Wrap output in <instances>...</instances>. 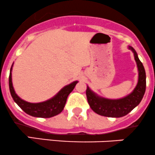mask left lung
I'll use <instances>...</instances> for the list:
<instances>
[{
	"mask_svg": "<svg viewBox=\"0 0 155 155\" xmlns=\"http://www.w3.org/2000/svg\"><path fill=\"white\" fill-rule=\"evenodd\" d=\"M129 48L134 53L135 60L139 70V81L133 92L124 98L111 100L99 97L93 92L88 86L86 89V96L88 104L93 111L99 115L107 117H121L133 110L142 101L146 88V75L143 64L138 58L137 53L131 46Z\"/></svg>",
	"mask_w": 155,
	"mask_h": 155,
	"instance_id": "left-lung-1",
	"label": "left lung"
}]
</instances>
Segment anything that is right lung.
<instances>
[{
	"mask_svg": "<svg viewBox=\"0 0 155 155\" xmlns=\"http://www.w3.org/2000/svg\"><path fill=\"white\" fill-rule=\"evenodd\" d=\"M12 67L10 68V76H9V87H10V91L12 97L24 112L35 117H52L54 116L58 115L60 113L62 112L67 102V97L70 93L73 91L78 82V81H75L70 83V85H66L54 97L46 101L40 102V103H29L21 99L15 93L13 83H12Z\"/></svg>",
	"mask_w": 155,
	"mask_h": 155,
	"instance_id": "1",
	"label": "right lung"
}]
</instances>
